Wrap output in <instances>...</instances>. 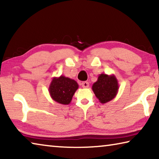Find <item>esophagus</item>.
I'll list each match as a JSON object with an SVG mask.
<instances>
[{
	"instance_id": "obj_1",
	"label": "esophagus",
	"mask_w": 159,
	"mask_h": 159,
	"mask_svg": "<svg viewBox=\"0 0 159 159\" xmlns=\"http://www.w3.org/2000/svg\"><path fill=\"white\" fill-rule=\"evenodd\" d=\"M81 85L83 88H88L89 87V83L87 81H84L81 83Z\"/></svg>"
}]
</instances>
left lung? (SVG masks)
<instances>
[{
	"instance_id": "obj_1",
	"label": "left lung",
	"mask_w": 159,
	"mask_h": 159,
	"mask_svg": "<svg viewBox=\"0 0 159 159\" xmlns=\"http://www.w3.org/2000/svg\"><path fill=\"white\" fill-rule=\"evenodd\" d=\"M118 88L119 85L118 80L114 74H99L98 80L92 86L96 98L102 104H105L112 100L116 96Z\"/></svg>"
}]
</instances>
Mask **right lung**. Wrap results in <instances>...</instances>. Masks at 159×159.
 Segmentation results:
<instances>
[{
  "label": "right lung",
  "mask_w": 159,
  "mask_h": 159,
  "mask_svg": "<svg viewBox=\"0 0 159 159\" xmlns=\"http://www.w3.org/2000/svg\"><path fill=\"white\" fill-rule=\"evenodd\" d=\"M79 88L76 80L64 76L54 77L49 86V93L51 98L64 105L71 102L74 93Z\"/></svg>",
  "instance_id": "add662e5"
}]
</instances>
